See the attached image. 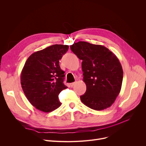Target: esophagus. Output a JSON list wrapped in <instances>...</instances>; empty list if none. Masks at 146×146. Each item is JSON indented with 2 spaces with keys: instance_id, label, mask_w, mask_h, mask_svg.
Wrapping results in <instances>:
<instances>
[{
  "instance_id": "esophagus-1",
  "label": "esophagus",
  "mask_w": 146,
  "mask_h": 146,
  "mask_svg": "<svg viewBox=\"0 0 146 146\" xmlns=\"http://www.w3.org/2000/svg\"><path fill=\"white\" fill-rule=\"evenodd\" d=\"M76 84V82H73V83H70V86H71V87H73Z\"/></svg>"
}]
</instances>
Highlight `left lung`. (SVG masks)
<instances>
[{
  "instance_id": "left-lung-1",
  "label": "left lung",
  "mask_w": 146,
  "mask_h": 146,
  "mask_svg": "<svg viewBox=\"0 0 146 146\" xmlns=\"http://www.w3.org/2000/svg\"><path fill=\"white\" fill-rule=\"evenodd\" d=\"M70 49L82 60L83 82L86 85L81 101L89 108L101 111L110 107L121 89L123 70L118 58L101 45L79 41Z\"/></svg>"
}]
</instances>
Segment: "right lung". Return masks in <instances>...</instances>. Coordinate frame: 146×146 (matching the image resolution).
Segmentation results:
<instances>
[{
    "mask_svg": "<svg viewBox=\"0 0 146 146\" xmlns=\"http://www.w3.org/2000/svg\"><path fill=\"white\" fill-rule=\"evenodd\" d=\"M68 49L67 45H52L34 52L26 61L21 74V86L29 102L38 110L50 112L61 104L58 95L67 87L59 60Z\"/></svg>",
    "mask_w": 146,
    "mask_h": 146,
    "instance_id": "obj_1",
    "label": "right lung"
}]
</instances>
